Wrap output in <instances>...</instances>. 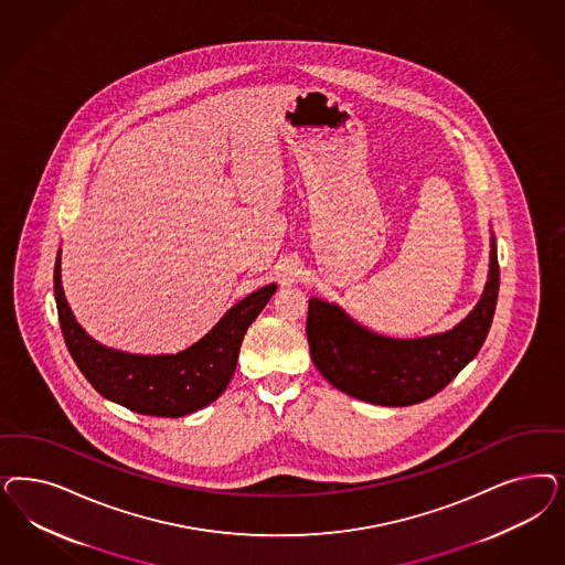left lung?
<instances>
[{"mask_svg":"<svg viewBox=\"0 0 565 565\" xmlns=\"http://www.w3.org/2000/svg\"><path fill=\"white\" fill-rule=\"evenodd\" d=\"M499 297L497 243L491 270L472 313L454 330L424 339H386L355 324L334 303L310 299L311 360L328 383L355 399L401 407L426 401L472 362L491 328Z\"/></svg>","mask_w":565,"mask_h":565,"instance_id":"left-lung-1","label":"left lung"}]
</instances>
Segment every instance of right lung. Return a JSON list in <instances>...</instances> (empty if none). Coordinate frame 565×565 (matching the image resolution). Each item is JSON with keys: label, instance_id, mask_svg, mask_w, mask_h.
<instances>
[{"label": "right lung", "instance_id": "add662e5", "mask_svg": "<svg viewBox=\"0 0 565 565\" xmlns=\"http://www.w3.org/2000/svg\"><path fill=\"white\" fill-rule=\"evenodd\" d=\"M274 291L276 285H268L247 295L201 341L177 355H130L95 343L76 324L60 282V254L55 257L57 320L74 364L102 397L143 416L181 418L218 399L235 374L247 328Z\"/></svg>", "mask_w": 565, "mask_h": 565}]
</instances>
